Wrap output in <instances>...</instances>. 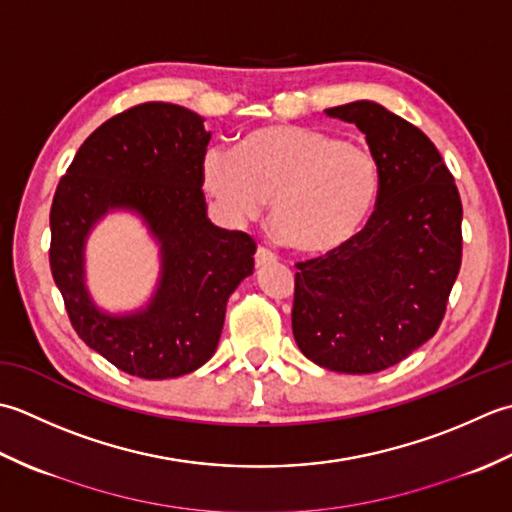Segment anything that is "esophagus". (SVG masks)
<instances>
[{"instance_id": "obj_1", "label": "esophagus", "mask_w": 512, "mask_h": 512, "mask_svg": "<svg viewBox=\"0 0 512 512\" xmlns=\"http://www.w3.org/2000/svg\"><path fill=\"white\" fill-rule=\"evenodd\" d=\"M254 260H256V265H258V267H263V265L276 263L278 256H276V252H271L269 247H258V249H256V256H254Z\"/></svg>"}]
</instances>
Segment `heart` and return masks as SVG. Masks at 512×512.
Listing matches in <instances>:
<instances>
[{"mask_svg":"<svg viewBox=\"0 0 512 512\" xmlns=\"http://www.w3.org/2000/svg\"><path fill=\"white\" fill-rule=\"evenodd\" d=\"M203 185L236 223L254 221L271 201V225L302 254L347 245L369 221L380 165L358 143L302 125H267L236 145L210 150Z\"/></svg>","mask_w":512,"mask_h":512,"instance_id":"obj_1","label":"heart"}]
</instances>
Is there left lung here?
Segmentation results:
<instances>
[{
	"label": "left lung",
	"instance_id": "obj_1",
	"mask_svg": "<svg viewBox=\"0 0 512 512\" xmlns=\"http://www.w3.org/2000/svg\"><path fill=\"white\" fill-rule=\"evenodd\" d=\"M356 123L380 165L360 234L296 263L291 329L329 371L389 369L435 336L462 265V201L426 134L373 101L325 110Z\"/></svg>",
	"mask_w": 512,
	"mask_h": 512
}]
</instances>
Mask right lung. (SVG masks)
Here are the masks:
<instances>
[{
  "label": "right lung",
  "mask_w": 512,
  "mask_h": 512,
  "mask_svg": "<svg viewBox=\"0 0 512 512\" xmlns=\"http://www.w3.org/2000/svg\"><path fill=\"white\" fill-rule=\"evenodd\" d=\"M203 117L148 101L119 112L83 141L50 207V269L72 327L114 367L145 380L179 378L214 356L232 291L254 271V238L207 218ZM142 214L162 243L151 305L103 315L82 283V247L108 209Z\"/></svg>",
  "instance_id": "add662e5"
}]
</instances>
